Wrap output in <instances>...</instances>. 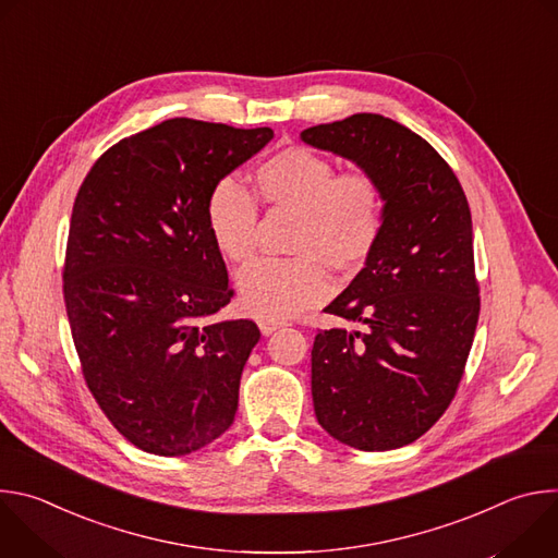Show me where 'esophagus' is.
Wrapping results in <instances>:
<instances>
[{"instance_id":"esophagus-1","label":"esophagus","mask_w":558,"mask_h":558,"mask_svg":"<svg viewBox=\"0 0 558 558\" xmlns=\"http://www.w3.org/2000/svg\"><path fill=\"white\" fill-rule=\"evenodd\" d=\"M258 327H260V333H263V336H271L274 331H278V329L282 327V323H280V320H269V317H260Z\"/></svg>"}]
</instances>
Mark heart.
Here are the masks:
<instances>
[{
  "mask_svg": "<svg viewBox=\"0 0 558 558\" xmlns=\"http://www.w3.org/2000/svg\"><path fill=\"white\" fill-rule=\"evenodd\" d=\"M263 203L295 211L293 258H260L238 274L241 304L256 317L282 320L329 295V263L336 271L362 269L384 229V192L362 170L338 172L325 154L289 145L256 168ZM205 222L216 250L229 263H245L256 247L258 205L233 179L218 181L205 201Z\"/></svg>",
  "mask_w": 558,
  "mask_h": 558,
  "instance_id": "1",
  "label": "heart"
}]
</instances>
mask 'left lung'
<instances>
[{
  "mask_svg": "<svg viewBox=\"0 0 558 558\" xmlns=\"http://www.w3.org/2000/svg\"><path fill=\"white\" fill-rule=\"evenodd\" d=\"M384 192L377 250L325 308L364 331L315 336L311 395L320 426L357 450L420 439L450 407L480 320L472 218L461 183L420 134L381 114L304 130Z\"/></svg>",
  "mask_w": 558,
  "mask_h": 558,
  "instance_id": "8db88e82",
  "label": "left lung"
}]
</instances>
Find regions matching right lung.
<instances>
[{
  "mask_svg": "<svg viewBox=\"0 0 558 558\" xmlns=\"http://www.w3.org/2000/svg\"><path fill=\"white\" fill-rule=\"evenodd\" d=\"M271 138V128L170 119L106 149L76 192L70 333L99 409L145 452L190 454L233 424L260 329L214 317L233 289L205 201Z\"/></svg>",
  "mask_w": 558,
  "mask_h": 558,
  "instance_id": "add662e5",
  "label": "right lung"
}]
</instances>
